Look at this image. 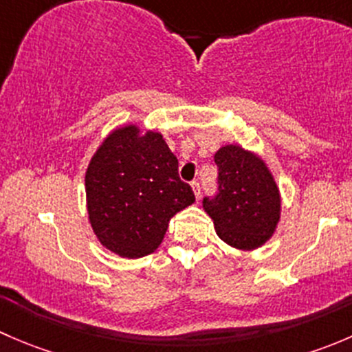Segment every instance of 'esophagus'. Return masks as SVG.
Returning <instances> with one entry per match:
<instances>
[{"mask_svg":"<svg viewBox=\"0 0 352 352\" xmlns=\"http://www.w3.org/2000/svg\"><path fill=\"white\" fill-rule=\"evenodd\" d=\"M192 190L194 194H196V199L199 201V199H201V184H199L197 180H194L192 182Z\"/></svg>","mask_w":352,"mask_h":352,"instance_id":"1","label":"esophagus"}]
</instances>
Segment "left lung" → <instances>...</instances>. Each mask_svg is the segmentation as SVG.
I'll return each instance as SVG.
<instances>
[{"label": "left lung", "instance_id": "8db88e82", "mask_svg": "<svg viewBox=\"0 0 352 352\" xmlns=\"http://www.w3.org/2000/svg\"><path fill=\"white\" fill-rule=\"evenodd\" d=\"M218 187L202 199L216 233L232 247L252 250L269 240L281 214L279 190L265 163L236 144L216 151Z\"/></svg>", "mask_w": 352, "mask_h": 352}]
</instances>
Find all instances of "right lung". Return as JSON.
Returning a JSON list of instances; mask_svg holds the SVG:
<instances>
[{
    "mask_svg": "<svg viewBox=\"0 0 352 352\" xmlns=\"http://www.w3.org/2000/svg\"><path fill=\"white\" fill-rule=\"evenodd\" d=\"M136 126L109 134L88 165V218L102 245L120 257L151 254L175 212L196 201L179 177V160L158 133Z\"/></svg>",
    "mask_w": 352,
    "mask_h": 352,
    "instance_id": "add662e5",
    "label": "right lung"
}]
</instances>
